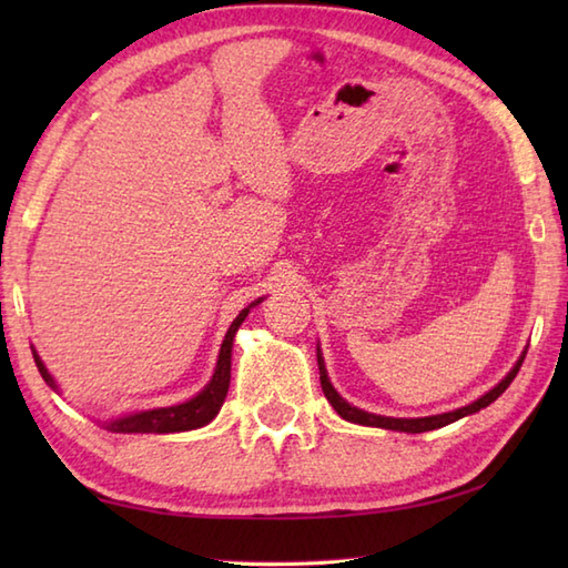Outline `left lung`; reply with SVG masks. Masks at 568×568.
Segmentation results:
<instances>
[{
    "instance_id": "8db88e82",
    "label": "left lung",
    "mask_w": 568,
    "mask_h": 568,
    "mask_svg": "<svg viewBox=\"0 0 568 568\" xmlns=\"http://www.w3.org/2000/svg\"><path fill=\"white\" fill-rule=\"evenodd\" d=\"M525 354L527 348L520 354V358L515 361V366L508 371V376H505L498 385H493V388L480 395L478 400H474L470 405H464L458 409H452V413H442V415H429V417H385V415H373V413H366V409L361 407H354L352 403H346L344 397L336 393V388L329 381V373H327V366H324V358H322V352L317 346V364H320V383H322V390H324V397H327L329 405L336 409V415L344 417L346 422H354V425H364V427H381V429H393V432H407V434H419V432H429V429H439V427H446L452 425V422L462 419V417H468L478 413V409L488 407L490 403H496L498 397L508 390V385L513 383V378L517 376V371H520L523 361H525Z\"/></svg>"
}]
</instances>
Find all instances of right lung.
Listing matches in <instances>:
<instances>
[{
	"label": "right lung",
	"instance_id": "add662e5",
	"mask_svg": "<svg viewBox=\"0 0 568 568\" xmlns=\"http://www.w3.org/2000/svg\"><path fill=\"white\" fill-rule=\"evenodd\" d=\"M263 297L253 300L248 307H244L236 315V320L232 322V327L226 329V336L222 342L220 348V356H216V366L210 383L204 385V388L192 395L190 400L185 403H178L171 407H153V409H139V413H126L122 417H112V419H104L100 425L110 432L116 434H173V432H190V429H197L210 425V422L220 415V409L224 405V397L229 390V381H232V348H234V336L239 332L241 324L248 317V312L261 305ZM33 352V361H36V368L43 376V381L51 385V388L58 393V383L51 376V371L45 368V364L41 361L39 352L31 348Z\"/></svg>",
	"mask_w": 568,
	"mask_h": 568
}]
</instances>
